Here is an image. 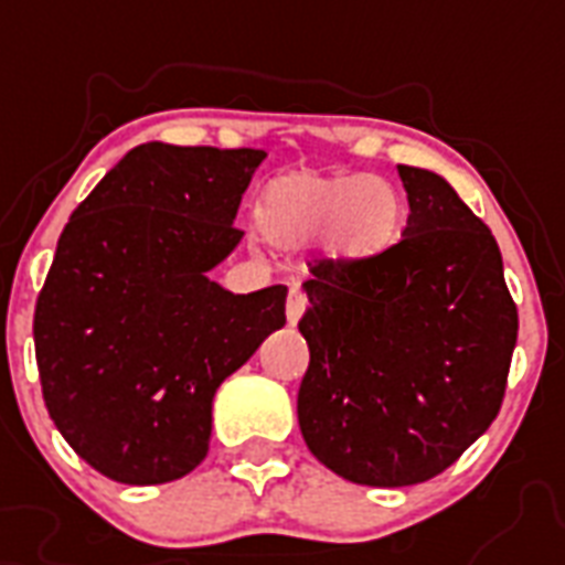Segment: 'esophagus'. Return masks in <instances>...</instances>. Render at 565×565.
Segmentation results:
<instances>
[{
  "instance_id": "obj_1",
  "label": "esophagus",
  "mask_w": 565,
  "mask_h": 565,
  "mask_svg": "<svg viewBox=\"0 0 565 565\" xmlns=\"http://www.w3.org/2000/svg\"><path fill=\"white\" fill-rule=\"evenodd\" d=\"M305 308H308V296H305V290H301L299 284H292L290 290H287V322L296 326L301 319V313H305Z\"/></svg>"
}]
</instances>
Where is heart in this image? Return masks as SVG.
Wrapping results in <instances>:
<instances>
[{"label": "heart", "instance_id": "b5f03b06", "mask_svg": "<svg viewBox=\"0 0 565 565\" xmlns=\"http://www.w3.org/2000/svg\"><path fill=\"white\" fill-rule=\"evenodd\" d=\"M402 202L390 181L363 175H290L264 199L266 228L278 237H317L331 255L366 260L395 239Z\"/></svg>", "mask_w": 565, "mask_h": 565}]
</instances>
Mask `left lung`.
Listing matches in <instances>:
<instances>
[{"label": "left lung", "mask_w": 565, "mask_h": 565, "mask_svg": "<svg viewBox=\"0 0 565 565\" xmlns=\"http://www.w3.org/2000/svg\"><path fill=\"white\" fill-rule=\"evenodd\" d=\"M404 237L366 260L317 257L299 319V425L319 463L363 487L437 478L490 428L516 349L499 243L448 181L398 167Z\"/></svg>", "instance_id": "8db88e82"}]
</instances>
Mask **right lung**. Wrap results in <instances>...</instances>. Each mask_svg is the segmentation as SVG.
<instances>
[{
  "instance_id": "1",
  "label": "right lung",
  "mask_w": 565,
  "mask_h": 565,
  "mask_svg": "<svg viewBox=\"0 0 565 565\" xmlns=\"http://www.w3.org/2000/svg\"><path fill=\"white\" fill-rule=\"evenodd\" d=\"M264 149L143 143L73 211L34 308L43 402L96 472L167 483L202 463L216 386L287 322V287L207 278L237 246Z\"/></svg>"
}]
</instances>
